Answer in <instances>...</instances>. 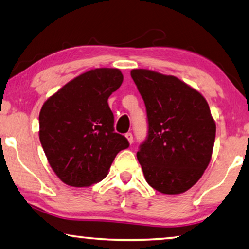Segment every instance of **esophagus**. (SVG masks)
Segmentation results:
<instances>
[{
	"mask_svg": "<svg viewBox=\"0 0 249 249\" xmlns=\"http://www.w3.org/2000/svg\"><path fill=\"white\" fill-rule=\"evenodd\" d=\"M125 137H126V139H127L129 144H132L133 142H134V140H133V134H132V133H126Z\"/></svg>",
	"mask_w": 249,
	"mask_h": 249,
	"instance_id": "34e87169",
	"label": "esophagus"
}]
</instances>
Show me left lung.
<instances>
[{
    "label": "left lung",
    "instance_id": "left-lung-1",
    "mask_svg": "<svg viewBox=\"0 0 249 249\" xmlns=\"http://www.w3.org/2000/svg\"><path fill=\"white\" fill-rule=\"evenodd\" d=\"M147 115L137 160L146 182L165 195L182 194L209 164L216 124L205 97L174 76L133 69Z\"/></svg>",
    "mask_w": 249,
    "mask_h": 249
}]
</instances>
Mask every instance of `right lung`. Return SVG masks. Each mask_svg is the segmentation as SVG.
I'll list each match as a JSON object with an SVG mask.
<instances>
[{"mask_svg": "<svg viewBox=\"0 0 249 249\" xmlns=\"http://www.w3.org/2000/svg\"><path fill=\"white\" fill-rule=\"evenodd\" d=\"M123 83L120 69L97 68L76 77L43 104L40 142L59 179L88 187L107 176L118 152L129 146L115 133L108 97Z\"/></svg>", "mask_w": 249, "mask_h": 249, "instance_id": "obj_1", "label": "right lung"}]
</instances>
